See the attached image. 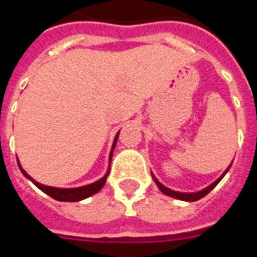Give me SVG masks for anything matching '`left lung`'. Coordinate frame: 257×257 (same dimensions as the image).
<instances>
[{
  "mask_svg": "<svg viewBox=\"0 0 257 257\" xmlns=\"http://www.w3.org/2000/svg\"><path fill=\"white\" fill-rule=\"evenodd\" d=\"M227 171H228V169H227ZM226 172L223 173V176L226 175ZM223 176L217 179L215 183L210 184L209 187H206V189H204L202 191H198V193H179V191H173V190L168 189V187H165V186H162V184L160 183V182H158L156 178H154V175H153V179H154V182H156L157 186H158V189L161 190L162 193L165 194V195H169V197H173V198L182 199V201H189V202H193V201H198V199H201L202 197H205L206 194L209 193L210 190H213V187H215L216 184L220 182L221 179H223Z\"/></svg>",
  "mask_w": 257,
  "mask_h": 257,
  "instance_id": "obj_1",
  "label": "left lung"
}]
</instances>
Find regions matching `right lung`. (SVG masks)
<instances>
[{
	"mask_svg": "<svg viewBox=\"0 0 257 257\" xmlns=\"http://www.w3.org/2000/svg\"><path fill=\"white\" fill-rule=\"evenodd\" d=\"M118 135H119V132H118L117 136H115V139H114V145H112L111 153H110V162H111L112 151H114V147H115V143H117ZM19 168L26 178L30 179L31 182L36 184L38 189L42 190L44 193H47L48 195H49V197H52L53 199H58V201H66V202H75V201H81V199L88 198V197H90V195H93V194L97 193V191L104 186L107 176H108V172H110V171H108V172L106 173V176H103L100 180H97V182H95V183H92V184H88V186H84V187H78V189H56V187H49V186H44V184L36 182L34 179L30 178V176L26 173L25 169H22L20 164H19Z\"/></svg>",
	"mask_w": 257,
	"mask_h": 257,
	"instance_id": "add662e5",
	"label": "right lung"
}]
</instances>
